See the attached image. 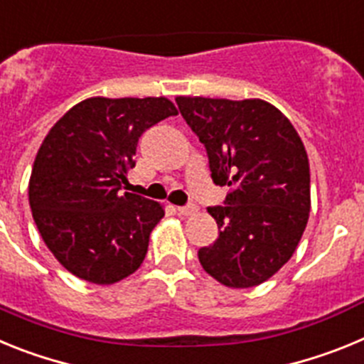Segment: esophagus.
I'll return each instance as SVG.
<instances>
[{
    "mask_svg": "<svg viewBox=\"0 0 364 364\" xmlns=\"http://www.w3.org/2000/svg\"><path fill=\"white\" fill-rule=\"evenodd\" d=\"M176 211H178L180 215H184V217H189V215H195L197 213V205H178L176 208Z\"/></svg>",
    "mask_w": 364,
    "mask_h": 364,
    "instance_id": "esophagus-1",
    "label": "esophagus"
}]
</instances>
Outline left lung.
<instances>
[{"label":"left lung","instance_id":"8db88e82","mask_svg":"<svg viewBox=\"0 0 364 364\" xmlns=\"http://www.w3.org/2000/svg\"><path fill=\"white\" fill-rule=\"evenodd\" d=\"M205 146L211 178L230 186L208 208L218 239L198 250L202 268L228 288L262 284L291 259L310 217V162L291 122L264 100L176 96Z\"/></svg>","mask_w":364,"mask_h":364}]
</instances>
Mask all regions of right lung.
<instances>
[{"label":"right lung","instance_id":"1","mask_svg":"<svg viewBox=\"0 0 364 364\" xmlns=\"http://www.w3.org/2000/svg\"><path fill=\"white\" fill-rule=\"evenodd\" d=\"M178 114L166 96L87 98L50 127L28 180V204L41 239L67 272L114 284L146 259L162 220L159 202L122 193L138 138Z\"/></svg>","mask_w":364,"mask_h":364}]
</instances>
